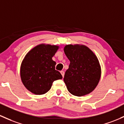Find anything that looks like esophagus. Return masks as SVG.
<instances>
[{"label": "esophagus", "mask_w": 124, "mask_h": 124, "mask_svg": "<svg viewBox=\"0 0 124 124\" xmlns=\"http://www.w3.org/2000/svg\"><path fill=\"white\" fill-rule=\"evenodd\" d=\"M61 75H62V77H64V75H65V72H64V71H63V70H62V71H61Z\"/></svg>", "instance_id": "34e87169"}]
</instances>
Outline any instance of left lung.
Returning <instances> with one entry per match:
<instances>
[{
	"instance_id": "obj_1",
	"label": "left lung",
	"mask_w": 124,
	"mask_h": 124,
	"mask_svg": "<svg viewBox=\"0 0 124 124\" xmlns=\"http://www.w3.org/2000/svg\"><path fill=\"white\" fill-rule=\"evenodd\" d=\"M63 51L70 61L63 78L68 90L77 96L90 93L97 86L101 77L98 58L84 45H66Z\"/></svg>"
}]
</instances>
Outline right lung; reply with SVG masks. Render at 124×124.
Masks as SVG:
<instances>
[{"label": "right lung", "instance_id": "1", "mask_svg": "<svg viewBox=\"0 0 124 124\" xmlns=\"http://www.w3.org/2000/svg\"><path fill=\"white\" fill-rule=\"evenodd\" d=\"M59 46L38 45L26 54L21 63L20 75L24 87L35 95L45 94L54 81L61 79L62 75L55 70L52 60Z\"/></svg>", "mask_w": 124, "mask_h": 124}]
</instances>
